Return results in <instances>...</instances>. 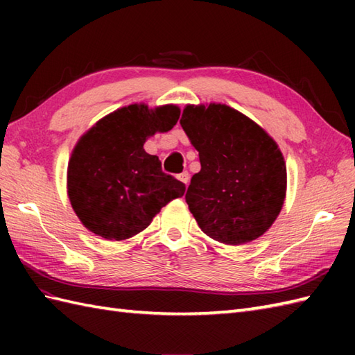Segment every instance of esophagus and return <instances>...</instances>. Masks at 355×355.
<instances>
[{"instance_id": "obj_1", "label": "esophagus", "mask_w": 355, "mask_h": 355, "mask_svg": "<svg viewBox=\"0 0 355 355\" xmlns=\"http://www.w3.org/2000/svg\"><path fill=\"white\" fill-rule=\"evenodd\" d=\"M178 180L182 183H184V184H187L189 183V180H191V175H189V172H182V173H178Z\"/></svg>"}]
</instances>
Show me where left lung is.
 <instances>
[{
	"label": "left lung",
	"instance_id": "1",
	"mask_svg": "<svg viewBox=\"0 0 355 355\" xmlns=\"http://www.w3.org/2000/svg\"><path fill=\"white\" fill-rule=\"evenodd\" d=\"M182 123L201 171L186 202L207 236L239 245L263 235L284 206L286 168L276 141L227 105H187Z\"/></svg>",
	"mask_w": 355,
	"mask_h": 355
}]
</instances>
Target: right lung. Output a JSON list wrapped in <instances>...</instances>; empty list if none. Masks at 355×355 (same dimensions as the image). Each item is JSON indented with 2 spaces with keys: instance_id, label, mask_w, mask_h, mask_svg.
Returning <instances> with one entry per match:
<instances>
[{
  "instance_id": "obj_1",
  "label": "right lung",
  "mask_w": 355,
  "mask_h": 355,
  "mask_svg": "<svg viewBox=\"0 0 355 355\" xmlns=\"http://www.w3.org/2000/svg\"><path fill=\"white\" fill-rule=\"evenodd\" d=\"M180 117L175 105L149 110L134 103L101 119L74 146L67 172L71 207L88 230L110 241L145 230L186 186L148 154L149 135L166 132Z\"/></svg>"
}]
</instances>
